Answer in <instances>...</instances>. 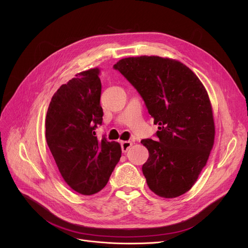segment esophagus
I'll return each mask as SVG.
<instances>
[{"mask_svg": "<svg viewBox=\"0 0 248 248\" xmlns=\"http://www.w3.org/2000/svg\"><path fill=\"white\" fill-rule=\"evenodd\" d=\"M133 142L129 141V140H124V141H122L121 142V147H122V151L123 153H126L128 151V149L132 147Z\"/></svg>", "mask_w": 248, "mask_h": 248, "instance_id": "1", "label": "esophagus"}]
</instances>
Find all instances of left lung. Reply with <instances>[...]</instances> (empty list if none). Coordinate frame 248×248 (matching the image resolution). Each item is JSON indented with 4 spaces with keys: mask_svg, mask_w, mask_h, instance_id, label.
<instances>
[{
    "mask_svg": "<svg viewBox=\"0 0 248 248\" xmlns=\"http://www.w3.org/2000/svg\"><path fill=\"white\" fill-rule=\"evenodd\" d=\"M144 99L159 131L141 140L149 151L142 165L149 188L164 198L189 191L212 150L211 103L199 78L186 65L159 56L128 57L113 65Z\"/></svg>",
    "mask_w": 248,
    "mask_h": 248,
    "instance_id": "1",
    "label": "left lung"
}]
</instances>
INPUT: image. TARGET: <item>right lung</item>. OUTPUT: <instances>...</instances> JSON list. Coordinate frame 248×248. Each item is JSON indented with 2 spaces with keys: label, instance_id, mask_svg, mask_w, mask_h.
Instances as JSON below:
<instances>
[{
  "label": "right lung",
  "instance_id": "right-lung-1",
  "mask_svg": "<svg viewBox=\"0 0 248 248\" xmlns=\"http://www.w3.org/2000/svg\"><path fill=\"white\" fill-rule=\"evenodd\" d=\"M99 69H89L62 84L46 115V140L64 181L76 192L93 195L108 184L119 163V142L98 140L102 124Z\"/></svg>",
  "mask_w": 248,
  "mask_h": 248
}]
</instances>
